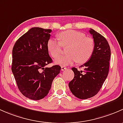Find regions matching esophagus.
I'll return each mask as SVG.
<instances>
[{"instance_id": "obj_1", "label": "esophagus", "mask_w": 123, "mask_h": 123, "mask_svg": "<svg viewBox=\"0 0 123 123\" xmlns=\"http://www.w3.org/2000/svg\"><path fill=\"white\" fill-rule=\"evenodd\" d=\"M67 69H68V68H67L66 67V66H62V67H61V70H62V71L66 70Z\"/></svg>"}]
</instances>
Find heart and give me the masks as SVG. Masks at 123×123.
Listing matches in <instances>:
<instances>
[{
  "mask_svg": "<svg viewBox=\"0 0 123 123\" xmlns=\"http://www.w3.org/2000/svg\"><path fill=\"white\" fill-rule=\"evenodd\" d=\"M59 40L50 38L47 44L49 53L53 58L61 54L62 47H68L66 55L58 57L55 63L61 66H67L78 62L83 64L91 59L95 49L94 41L92 38L86 37L83 32L69 30L58 35Z\"/></svg>",
  "mask_w": 123,
  "mask_h": 123,
  "instance_id": "1",
  "label": "heart"
}]
</instances>
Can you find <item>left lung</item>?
Masks as SVG:
<instances>
[{"label": "left lung", "instance_id": "obj_1", "mask_svg": "<svg viewBox=\"0 0 123 123\" xmlns=\"http://www.w3.org/2000/svg\"><path fill=\"white\" fill-rule=\"evenodd\" d=\"M89 32L94 41V51L91 59L80 66V68H85L83 72L72 68L74 76L69 83L72 93L81 99L97 94L107 78L110 66L111 50L108 41L93 29H90Z\"/></svg>", "mask_w": 123, "mask_h": 123}]
</instances>
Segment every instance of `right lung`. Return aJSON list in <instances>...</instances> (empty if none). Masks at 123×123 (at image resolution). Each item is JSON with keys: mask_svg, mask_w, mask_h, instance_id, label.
Returning a JSON list of instances; mask_svg holds the SVG:
<instances>
[{"mask_svg": "<svg viewBox=\"0 0 123 123\" xmlns=\"http://www.w3.org/2000/svg\"><path fill=\"white\" fill-rule=\"evenodd\" d=\"M51 32L32 28L16 41L12 50V73L20 92L29 99L40 100L47 95L61 70L59 65L45 68L53 62L47 47Z\"/></svg>", "mask_w": 123, "mask_h": 123, "instance_id": "1", "label": "right lung"}]
</instances>
